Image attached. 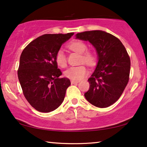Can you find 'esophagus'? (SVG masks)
<instances>
[{
    "label": "esophagus",
    "instance_id": "obj_1",
    "mask_svg": "<svg viewBox=\"0 0 147 147\" xmlns=\"http://www.w3.org/2000/svg\"><path fill=\"white\" fill-rule=\"evenodd\" d=\"M71 84H76L79 83V81H74V80H71Z\"/></svg>",
    "mask_w": 147,
    "mask_h": 147
}]
</instances>
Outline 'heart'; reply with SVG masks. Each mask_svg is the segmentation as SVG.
I'll return each instance as SVG.
<instances>
[{"label": "heart", "instance_id": "heart-1", "mask_svg": "<svg viewBox=\"0 0 147 147\" xmlns=\"http://www.w3.org/2000/svg\"><path fill=\"white\" fill-rule=\"evenodd\" d=\"M67 47L72 51L81 54L80 61L88 65H93L95 63V56L87 50V45L82 41H74L68 44ZM55 61L59 67L62 68L67 66V59L63 50L59 49L55 54ZM88 74V70L84 65L71 67L65 71V77L74 81H79Z\"/></svg>", "mask_w": 147, "mask_h": 147}]
</instances>
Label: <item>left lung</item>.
<instances>
[{
  "label": "left lung",
  "mask_w": 147,
  "mask_h": 147,
  "mask_svg": "<svg viewBox=\"0 0 147 147\" xmlns=\"http://www.w3.org/2000/svg\"><path fill=\"white\" fill-rule=\"evenodd\" d=\"M76 39L89 41L96 50L98 63L88 80L90 89L84 94L90 104L106 108L119 99L129 80L130 60L122 42L105 31L77 33Z\"/></svg>",
  "instance_id": "left-lung-1"
}]
</instances>
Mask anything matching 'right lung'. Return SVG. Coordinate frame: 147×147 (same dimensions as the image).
Returning a JSON list of instances; mask_svg holds the SVG:
<instances>
[{
  "label": "right lung",
  "instance_id": "add662e5",
  "mask_svg": "<svg viewBox=\"0 0 147 147\" xmlns=\"http://www.w3.org/2000/svg\"><path fill=\"white\" fill-rule=\"evenodd\" d=\"M74 34H45L22 52L18 78L25 98L37 111H53L63 101L71 82L67 78H59L62 73L57 68L55 54Z\"/></svg>",
  "mask_w": 147,
  "mask_h": 147
}]
</instances>
